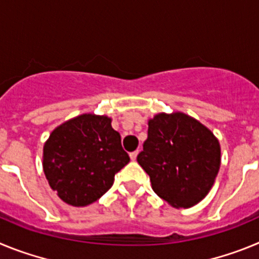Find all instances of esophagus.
Segmentation results:
<instances>
[{"mask_svg":"<svg viewBox=\"0 0 259 259\" xmlns=\"http://www.w3.org/2000/svg\"><path fill=\"white\" fill-rule=\"evenodd\" d=\"M137 154H139V150H135V152H132L131 154H130V157H131V159H132V161H136Z\"/></svg>","mask_w":259,"mask_h":259,"instance_id":"obj_1","label":"esophagus"}]
</instances>
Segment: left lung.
Returning a JSON list of instances; mask_svg holds the SVG:
<instances>
[{
    "label": "left lung",
    "instance_id": "left-lung-1",
    "mask_svg": "<svg viewBox=\"0 0 259 259\" xmlns=\"http://www.w3.org/2000/svg\"><path fill=\"white\" fill-rule=\"evenodd\" d=\"M137 162L155 193L171 206L192 207L206 197L221 167V145L209 128L184 113L157 114Z\"/></svg>",
    "mask_w": 259,
    "mask_h": 259
}]
</instances>
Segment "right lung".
Listing matches in <instances>:
<instances>
[{
    "label": "right lung",
    "mask_w": 259,
    "mask_h": 259,
    "mask_svg": "<svg viewBox=\"0 0 259 259\" xmlns=\"http://www.w3.org/2000/svg\"><path fill=\"white\" fill-rule=\"evenodd\" d=\"M130 162L120 135L106 115L83 114L50 134L42 167L50 188L72 206H87L104 196L114 176Z\"/></svg>",
    "instance_id": "1"
}]
</instances>
